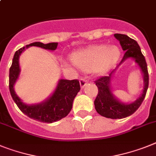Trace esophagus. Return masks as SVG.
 I'll return each mask as SVG.
<instances>
[{
  "label": "esophagus",
  "instance_id": "obj_1",
  "mask_svg": "<svg viewBox=\"0 0 156 156\" xmlns=\"http://www.w3.org/2000/svg\"><path fill=\"white\" fill-rule=\"evenodd\" d=\"M79 82H80V86L82 88H84L85 86L88 83V81L86 80V79H85V78H81Z\"/></svg>",
  "mask_w": 156,
  "mask_h": 156
}]
</instances>
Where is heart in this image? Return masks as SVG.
I'll return each instance as SVG.
<instances>
[{
  "mask_svg": "<svg viewBox=\"0 0 156 156\" xmlns=\"http://www.w3.org/2000/svg\"><path fill=\"white\" fill-rule=\"evenodd\" d=\"M120 55V49L116 46L96 44L73 54L71 62L81 70L101 74L113 66Z\"/></svg>",
  "mask_w": 156,
  "mask_h": 156,
  "instance_id": "1",
  "label": "heart"
}]
</instances>
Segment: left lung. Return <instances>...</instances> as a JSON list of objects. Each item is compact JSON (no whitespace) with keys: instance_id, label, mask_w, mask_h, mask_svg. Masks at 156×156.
Here are the masks:
<instances>
[{"instance_id":"left-lung-1","label":"left lung","mask_w":156,"mask_h":156,"mask_svg":"<svg viewBox=\"0 0 156 156\" xmlns=\"http://www.w3.org/2000/svg\"><path fill=\"white\" fill-rule=\"evenodd\" d=\"M114 36L120 41L123 51H125L123 58L117 66L128 58H132L135 60L144 74V87L143 94L137 100L131 104H124L116 99L111 92L109 86L112 73L116 70L115 69L108 76H102L94 82L98 89V94L94 101V105L96 111L101 116L110 119H122L133 114L141 105L148 88L149 75L147 62L137 42L123 34H114Z\"/></svg>"}]
</instances>
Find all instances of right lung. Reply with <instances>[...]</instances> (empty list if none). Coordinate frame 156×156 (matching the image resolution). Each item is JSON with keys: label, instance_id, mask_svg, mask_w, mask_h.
<instances>
[{"label": "right lung", "instance_id": "add662e5", "mask_svg": "<svg viewBox=\"0 0 156 156\" xmlns=\"http://www.w3.org/2000/svg\"><path fill=\"white\" fill-rule=\"evenodd\" d=\"M31 46L54 51L58 47V43L44 44L35 42L16 51L13 56L12 63L9 69V90L11 96L23 113L33 120L40 122L52 123L64 118L69 114L73 105V101L80 90V83L78 79H61L52 96L41 104L28 105L20 101L14 91L13 86L20 74L19 57L25 48Z\"/></svg>", "mask_w": 156, "mask_h": 156}]
</instances>
